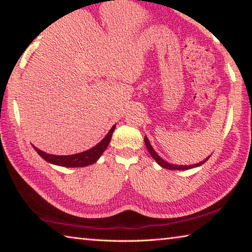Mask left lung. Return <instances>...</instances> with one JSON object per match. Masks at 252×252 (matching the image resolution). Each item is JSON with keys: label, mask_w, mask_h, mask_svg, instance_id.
<instances>
[{"label": "left lung", "mask_w": 252, "mask_h": 252, "mask_svg": "<svg viewBox=\"0 0 252 252\" xmlns=\"http://www.w3.org/2000/svg\"><path fill=\"white\" fill-rule=\"evenodd\" d=\"M144 143H146V147L148 149L149 153H150L153 159L156 160L157 163L160 164L161 167L164 168V169H169V170H188V169H191V168H194V167H198V165L203 164L204 162L208 161V159H209V158H207V159L204 160V161L200 162V163H197V164H193V165H172V164H169L168 162H165L164 160H162L161 158L157 155L156 151L152 149L151 144H150V142H149V140H148L147 136H144Z\"/></svg>", "instance_id": "obj_1"}]
</instances>
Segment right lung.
I'll use <instances>...</instances> for the list:
<instances>
[{"label": "right lung", "instance_id": "obj_1", "mask_svg": "<svg viewBox=\"0 0 252 252\" xmlns=\"http://www.w3.org/2000/svg\"><path fill=\"white\" fill-rule=\"evenodd\" d=\"M114 129H116V126H112V129L109 131V133L105 135V138L102 140L100 143H97L95 147L88 151L76 153V155L72 156H54V155H49V153H45L43 151L39 150V149L33 147L34 150L39 153L42 159L45 161L50 162V163L57 164V165H62V167H69V168H75V167H87V165H90L99 159L102 153L108 148L109 143L111 141V138H112V133Z\"/></svg>", "mask_w": 252, "mask_h": 252}]
</instances>
